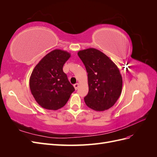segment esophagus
I'll return each mask as SVG.
<instances>
[{"instance_id": "34e87169", "label": "esophagus", "mask_w": 157, "mask_h": 157, "mask_svg": "<svg viewBox=\"0 0 157 157\" xmlns=\"http://www.w3.org/2000/svg\"><path fill=\"white\" fill-rule=\"evenodd\" d=\"M78 86H79V84L78 83H76L75 84H74V87H75V89L76 90H77L78 88Z\"/></svg>"}]
</instances>
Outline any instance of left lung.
<instances>
[{
  "instance_id": "8db88e82",
  "label": "left lung",
  "mask_w": 157,
  "mask_h": 157,
  "mask_svg": "<svg viewBox=\"0 0 157 157\" xmlns=\"http://www.w3.org/2000/svg\"><path fill=\"white\" fill-rule=\"evenodd\" d=\"M78 56L88 73L89 91L84 101L90 109L103 111L113 107L120 97L122 78L117 66L96 48L80 50Z\"/></svg>"
}]
</instances>
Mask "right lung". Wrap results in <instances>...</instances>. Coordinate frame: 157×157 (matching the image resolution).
<instances>
[{
    "label": "right lung",
    "mask_w": 157,
    "mask_h": 157,
    "mask_svg": "<svg viewBox=\"0 0 157 157\" xmlns=\"http://www.w3.org/2000/svg\"><path fill=\"white\" fill-rule=\"evenodd\" d=\"M71 57L67 51L56 49L47 54L33 69L29 87L36 101L42 108L58 110L67 102L75 88L63 71Z\"/></svg>",
    "instance_id": "1"
}]
</instances>
